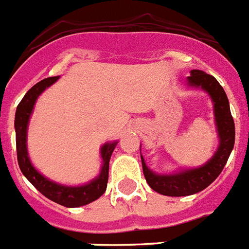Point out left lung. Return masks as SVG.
<instances>
[{
  "instance_id": "1",
  "label": "left lung",
  "mask_w": 249,
  "mask_h": 249,
  "mask_svg": "<svg viewBox=\"0 0 249 249\" xmlns=\"http://www.w3.org/2000/svg\"><path fill=\"white\" fill-rule=\"evenodd\" d=\"M187 79L190 85L201 87L212 96L213 102H214L215 120L218 125L219 138H220V145L214 157L205 166L195 168V170L179 172L177 175H170V176H160L148 170L142 157L143 173L148 185L154 191L166 196H187L206 189L220 175L228 158L231 156V149L234 147V120L231 114L228 97L220 83L210 74H206L205 72L197 70L191 71V76Z\"/></svg>"
}]
</instances>
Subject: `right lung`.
Segmentation results:
<instances>
[{"mask_svg":"<svg viewBox=\"0 0 249 249\" xmlns=\"http://www.w3.org/2000/svg\"><path fill=\"white\" fill-rule=\"evenodd\" d=\"M59 77H48L43 79L36 85L33 86L29 89L26 95L22 97L20 104L16 108L15 115V130H16V152H18V162L20 170L24 173V176L35 186V189L43 194L52 201L57 202L59 205L67 206V208H77V206L87 205L89 202L95 201L105 192L108 179V162L110 157L114 152L118 142L107 143L101 148V156L104 164L100 176L89 183L79 187H70V186H62L55 182H52L47 179L40 173L35 170L30 160L28 157V149H26V129L30 114L33 111L34 104L36 101L37 96L43 92L44 89L53 85Z\"/></svg>","mask_w":249,"mask_h":249,"instance_id":"obj_1","label":"right lung"}]
</instances>
